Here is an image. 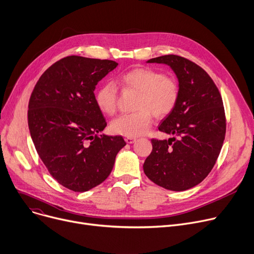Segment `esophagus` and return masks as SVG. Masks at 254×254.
<instances>
[{
	"instance_id": "34e87169",
	"label": "esophagus",
	"mask_w": 254,
	"mask_h": 254,
	"mask_svg": "<svg viewBox=\"0 0 254 254\" xmlns=\"http://www.w3.org/2000/svg\"><path fill=\"white\" fill-rule=\"evenodd\" d=\"M126 142L127 143V144H132V143H134V142H136V138H130V137H127L126 139Z\"/></svg>"
}]
</instances>
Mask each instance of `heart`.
Returning <instances> with one entry per match:
<instances>
[{
  "label": "heart",
  "instance_id": "obj_1",
  "mask_svg": "<svg viewBox=\"0 0 254 254\" xmlns=\"http://www.w3.org/2000/svg\"><path fill=\"white\" fill-rule=\"evenodd\" d=\"M116 82L123 89L138 92L136 109L123 114L111 123V130L125 137H139L151 127L153 115L163 118L176 107L180 89L171 76L147 67H137L121 74ZM98 108L106 115L114 114L117 104V88L112 82L101 86L95 95Z\"/></svg>",
  "mask_w": 254,
  "mask_h": 254
}]
</instances>
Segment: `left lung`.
Masks as SVG:
<instances>
[{"label":"left lung","instance_id":"1","mask_svg":"<svg viewBox=\"0 0 254 254\" xmlns=\"http://www.w3.org/2000/svg\"><path fill=\"white\" fill-rule=\"evenodd\" d=\"M147 63L170 66L180 95L175 109L158 127L172 138L151 140L144 173L164 189L188 190L208 176L223 147L226 116L222 96L206 71L188 59L165 55Z\"/></svg>","mask_w":254,"mask_h":254}]
</instances>
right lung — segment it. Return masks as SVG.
I'll list each match as a JSON object with an SVG mask.
<instances>
[{
  "mask_svg": "<svg viewBox=\"0 0 254 254\" xmlns=\"http://www.w3.org/2000/svg\"><path fill=\"white\" fill-rule=\"evenodd\" d=\"M118 63L65 57L42 74L28 103V127L49 173L63 187L86 192L110 175L126 142L99 134L107 126L94 91Z\"/></svg>",
  "mask_w": 254,
  "mask_h": 254,
  "instance_id": "obj_1",
  "label": "right lung"
}]
</instances>
